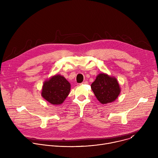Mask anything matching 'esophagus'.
<instances>
[{
    "mask_svg": "<svg viewBox=\"0 0 158 158\" xmlns=\"http://www.w3.org/2000/svg\"><path fill=\"white\" fill-rule=\"evenodd\" d=\"M87 83H88L87 81H84V82H82L81 84H87Z\"/></svg>",
    "mask_w": 158,
    "mask_h": 158,
    "instance_id": "34e87169",
    "label": "esophagus"
}]
</instances>
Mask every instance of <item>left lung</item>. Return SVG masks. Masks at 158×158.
<instances>
[{"instance_id":"8db88e82","label":"left lung","mask_w":158,"mask_h":158,"mask_svg":"<svg viewBox=\"0 0 158 158\" xmlns=\"http://www.w3.org/2000/svg\"><path fill=\"white\" fill-rule=\"evenodd\" d=\"M91 86L98 100L103 104L114 101L121 93L117 79L104 73L99 74Z\"/></svg>"}]
</instances>
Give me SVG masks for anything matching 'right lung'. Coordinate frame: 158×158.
Listing matches in <instances>:
<instances>
[{
	"mask_svg": "<svg viewBox=\"0 0 158 158\" xmlns=\"http://www.w3.org/2000/svg\"><path fill=\"white\" fill-rule=\"evenodd\" d=\"M71 84L60 75H55L45 81L42 90V96L54 105L62 104L69 95Z\"/></svg>",
	"mask_w": 158,
	"mask_h": 158,
	"instance_id": "add662e5",
	"label": "right lung"
}]
</instances>
